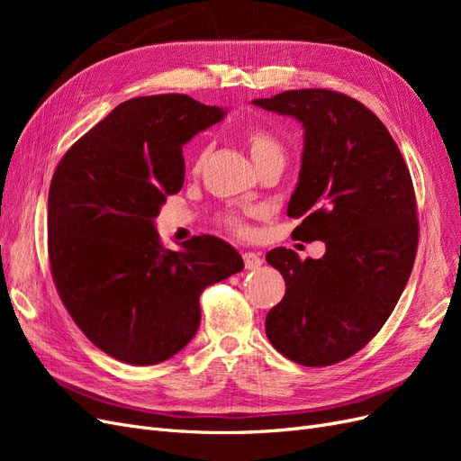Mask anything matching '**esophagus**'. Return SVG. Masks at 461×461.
Returning a JSON list of instances; mask_svg holds the SVG:
<instances>
[{"mask_svg": "<svg viewBox=\"0 0 461 461\" xmlns=\"http://www.w3.org/2000/svg\"><path fill=\"white\" fill-rule=\"evenodd\" d=\"M242 259H244L246 269H258L259 265L263 263L261 256L256 254V252H244V254H242Z\"/></svg>", "mask_w": 461, "mask_h": 461, "instance_id": "34e87169", "label": "esophagus"}]
</instances>
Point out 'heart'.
Here are the masks:
<instances>
[{
	"mask_svg": "<svg viewBox=\"0 0 461 461\" xmlns=\"http://www.w3.org/2000/svg\"><path fill=\"white\" fill-rule=\"evenodd\" d=\"M244 142H246V146L249 149V156H252L256 167H261V165L269 163V161H283L285 163L286 148L281 142V138H278L276 134H273L271 131L263 129V127L249 129L244 134ZM205 156H207V148L202 146L198 149V153H196V158H194V165L200 167L203 163ZM219 221H221L222 227H227L232 232H239V234H246L248 232L246 221L239 213H232V212L222 213L219 217Z\"/></svg>",
	"mask_w": 461,
	"mask_h": 461,
	"instance_id": "obj_1",
	"label": "heart"
}]
</instances>
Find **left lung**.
Here are the masks:
<instances>
[{
  "mask_svg": "<svg viewBox=\"0 0 461 461\" xmlns=\"http://www.w3.org/2000/svg\"><path fill=\"white\" fill-rule=\"evenodd\" d=\"M254 104L302 122L300 180L286 213L302 217L294 239L327 246L321 259L286 248L265 256L286 283L265 332L300 366L339 364L381 330L411 275L420 222L410 169L381 119L350 95L305 88Z\"/></svg>",
  "mask_w": 461,
  "mask_h": 461,
  "instance_id": "8db88e82",
  "label": "left lung"
}]
</instances>
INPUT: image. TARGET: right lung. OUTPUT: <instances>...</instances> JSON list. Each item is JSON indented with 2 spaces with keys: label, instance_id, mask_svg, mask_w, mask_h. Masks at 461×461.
<instances>
[{
  "label": "right lung",
  "instance_id": "add662e5",
  "mask_svg": "<svg viewBox=\"0 0 461 461\" xmlns=\"http://www.w3.org/2000/svg\"><path fill=\"white\" fill-rule=\"evenodd\" d=\"M225 117L185 94L132 97L67 149L48 196L55 288L77 327L131 366L173 357L200 327V296L244 269L202 234L167 249L153 219L185 185L183 146Z\"/></svg>",
  "mask_w": 461,
  "mask_h": 461
}]
</instances>
